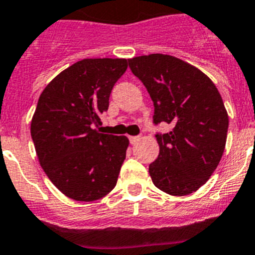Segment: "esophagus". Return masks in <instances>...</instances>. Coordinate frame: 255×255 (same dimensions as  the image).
Wrapping results in <instances>:
<instances>
[{"mask_svg":"<svg viewBox=\"0 0 255 255\" xmlns=\"http://www.w3.org/2000/svg\"><path fill=\"white\" fill-rule=\"evenodd\" d=\"M139 139H140V136H130L129 140L131 144H135V143H138Z\"/></svg>","mask_w":255,"mask_h":255,"instance_id":"1","label":"esophagus"}]
</instances>
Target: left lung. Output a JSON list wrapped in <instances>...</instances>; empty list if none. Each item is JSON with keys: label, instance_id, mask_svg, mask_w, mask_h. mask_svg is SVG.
Segmentation results:
<instances>
[{"label": "left lung", "instance_id": "left-lung-1", "mask_svg": "<svg viewBox=\"0 0 255 255\" xmlns=\"http://www.w3.org/2000/svg\"><path fill=\"white\" fill-rule=\"evenodd\" d=\"M129 67L152 98L153 123L172 126L155 134L159 154L149 164L153 184L170 195L197 191L226 145L229 116L218 89L199 69L173 56H139L130 58Z\"/></svg>", "mask_w": 255, "mask_h": 255}]
</instances>
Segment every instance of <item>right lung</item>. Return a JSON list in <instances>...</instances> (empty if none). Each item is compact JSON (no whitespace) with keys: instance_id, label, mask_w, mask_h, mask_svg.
Here are the masks:
<instances>
[{"instance_id":"1","label":"right lung","mask_w":255,"mask_h":255,"mask_svg":"<svg viewBox=\"0 0 255 255\" xmlns=\"http://www.w3.org/2000/svg\"><path fill=\"white\" fill-rule=\"evenodd\" d=\"M125 58H85L58 74L40 94L30 134L38 159L66 197L93 202L116 186L129 139L100 132Z\"/></svg>"}]
</instances>
